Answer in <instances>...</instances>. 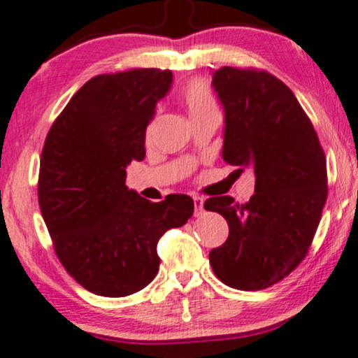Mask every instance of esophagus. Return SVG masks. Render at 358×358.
Here are the masks:
<instances>
[{
    "instance_id": "34e87169",
    "label": "esophagus",
    "mask_w": 358,
    "mask_h": 358,
    "mask_svg": "<svg viewBox=\"0 0 358 358\" xmlns=\"http://www.w3.org/2000/svg\"><path fill=\"white\" fill-rule=\"evenodd\" d=\"M193 203H194V215H201L203 203H205V200H203L201 196H193Z\"/></svg>"
}]
</instances>
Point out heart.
Listing matches in <instances>:
<instances>
[{"label":"heart","mask_w":358,"mask_h":358,"mask_svg":"<svg viewBox=\"0 0 358 358\" xmlns=\"http://www.w3.org/2000/svg\"><path fill=\"white\" fill-rule=\"evenodd\" d=\"M182 99L189 117H196L211 110V108H216L215 99H213L210 89L203 80H193V83L185 85Z\"/></svg>","instance_id":"1"}]
</instances>
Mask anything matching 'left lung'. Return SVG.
<instances>
[{"label": "left lung", "instance_id": "1", "mask_svg": "<svg viewBox=\"0 0 358 358\" xmlns=\"http://www.w3.org/2000/svg\"><path fill=\"white\" fill-rule=\"evenodd\" d=\"M213 87L224 108L221 157L236 171H255V194L205 201L228 221L229 236L210 252L216 278L259 291L304 259L327 200V166L314 125L282 80L266 71L221 67Z\"/></svg>", "mask_w": 358, "mask_h": 358}]
</instances>
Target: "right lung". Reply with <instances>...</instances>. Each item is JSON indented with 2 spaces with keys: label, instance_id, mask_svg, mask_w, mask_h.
<instances>
[{
  "label": "right lung",
  "instance_id": "1",
  "mask_svg": "<svg viewBox=\"0 0 358 358\" xmlns=\"http://www.w3.org/2000/svg\"><path fill=\"white\" fill-rule=\"evenodd\" d=\"M165 69H130L87 80L59 114L39 166L41 215L67 273L87 291L124 297L152 282L157 244L193 215L188 194L152 203L125 185L145 158V130L171 87Z\"/></svg>",
  "mask_w": 358,
  "mask_h": 358
}]
</instances>
